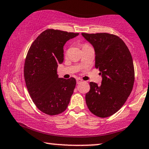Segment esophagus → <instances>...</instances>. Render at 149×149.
<instances>
[{"label":"esophagus","mask_w":149,"mask_h":149,"mask_svg":"<svg viewBox=\"0 0 149 149\" xmlns=\"http://www.w3.org/2000/svg\"><path fill=\"white\" fill-rule=\"evenodd\" d=\"M82 82V80L81 79H77V84H79Z\"/></svg>","instance_id":"34e87169"}]
</instances>
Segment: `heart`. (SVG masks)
<instances>
[{
	"instance_id": "b5f03b06",
	"label": "heart",
	"mask_w": 149,
	"mask_h": 149,
	"mask_svg": "<svg viewBox=\"0 0 149 149\" xmlns=\"http://www.w3.org/2000/svg\"><path fill=\"white\" fill-rule=\"evenodd\" d=\"M84 46H85V45H84Z\"/></svg>"
}]
</instances>
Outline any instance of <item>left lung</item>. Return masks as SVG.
<instances>
[{
  "mask_svg": "<svg viewBox=\"0 0 149 149\" xmlns=\"http://www.w3.org/2000/svg\"><path fill=\"white\" fill-rule=\"evenodd\" d=\"M95 52V67L100 70L101 84L90 82L86 94L88 109L100 118L109 117L124 105L132 91L134 68L131 53L124 42L114 35L81 33Z\"/></svg>",
  "mask_w": 149,
  "mask_h": 149,
  "instance_id": "left-lung-1",
  "label": "left lung"
}]
</instances>
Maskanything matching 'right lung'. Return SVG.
Wrapping results in <instances>:
<instances>
[{
  "instance_id": "right-lung-1",
  "label": "right lung",
  "mask_w": 149,
  "mask_h": 149,
  "mask_svg": "<svg viewBox=\"0 0 149 149\" xmlns=\"http://www.w3.org/2000/svg\"><path fill=\"white\" fill-rule=\"evenodd\" d=\"M79 33L47 29L35 40L24 63L26 88L36 107L48 115L62 113L68 107L76 79L59 78L58 64L63 61V46Z\"/></svg>"
}]
</instances>
